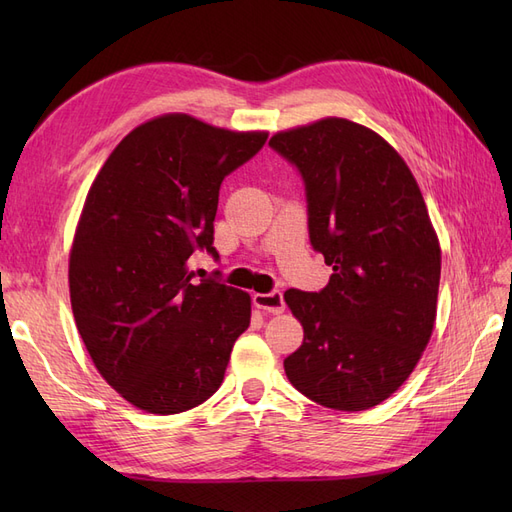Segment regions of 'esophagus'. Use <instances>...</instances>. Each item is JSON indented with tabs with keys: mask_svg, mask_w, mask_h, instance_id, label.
Listing matches in <instances>:
<instances>
[{
	"mask_svg": "<svg viewBox=\"0 0 512 512\" xmlns=\"http://www.w3.org/2000/svg\"><path fill=\"white\" fill-rule=\"evenodd\" d=\"M254 305L260 309H267L269 314H282L284 312V294L280 290H271V292H256L254 294Z\"/></svg>",
	"mask_w": 512,
	"mask_h": 512,
	"instance_id": "34e87169",
	"label": "esophagus"
}]
</instances>
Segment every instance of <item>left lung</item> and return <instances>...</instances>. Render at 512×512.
Segmentation results:
<instances>
[{
    "mask_svg": "<svg viewBox=\"0 0 512 512\" xmlns=\"http://www.w3.org/2000/svg\"><path fill=\"white\" fill-rule=\"evenodd\" d=\"M269 147L299 170L309 243L333 269L318 292H284L303 324L286 376L324 408H374L408 380L436 322L440 245L423 194L399 153L348 119L280 132Z\"/></svg>",
    "mask_w": 512,
    "mask_h": 512,
    "instance_id": "left-lung-1",
    "label": "left lung"
}]
</instances>
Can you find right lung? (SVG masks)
<instances>
[{
	"label": "right lung",
	"instance_id": "add662e5",
	"mask_svg": "<svg viewBox=\"0 0 512 512\" xmlns=\"http://www.w3.org/2000/svg\"><path fill=\"white\" fill-rule=\"evenodd\" d=\"M265 143L267 132L164 115L123 138L91 185L70 252L72 314L102 378L136 408L179 414L220 389L250 294L218 277L192 284L188 260H220V185Z\"/></svg>",
	"mask_w": 512,
	"mask_h": 512
}]
</instances>
